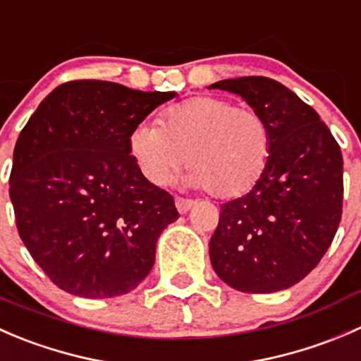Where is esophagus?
Instances as JSON below:
<instances>
[{
  "label": "esophagus",
  "instance_id": "esophagus-1",
  "mask_svg": "<svg viewBox=\"0 0 361 361\" xmlns=\"http://www.w3.org/2000/svg\"><path fill=\"white\" fill-rule=\"evenodd\" d=\"M192 205H195V202L191 198H182V196H177L176 198V207L180 214L188 212Z\"/></svg>",
  "mask_w": 361,
  "mask_h": 361
}]
</instances>
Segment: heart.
Segmentation results:
<instances>
[{"instance_id":"obj_1","label":"heart","mask_w":361,"mask_h":361,"mask_svg":"<svg viewBox=\"0 0 361 361\" xmlns=\"http://www.w3.org/2000/svg\"><path fill=\"white\" fill-rule=\"evenodd\" d=\"M130 152L152 184L165 185L185 165V184L216 198H238L265 173L272 131L255 109L219 96H195L166 109L156 124H138Z\"/></svg>"}]
</instances>
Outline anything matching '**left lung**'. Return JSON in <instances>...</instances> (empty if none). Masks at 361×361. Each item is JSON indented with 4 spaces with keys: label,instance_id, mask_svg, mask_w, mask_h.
<instances>
[{
    "label": "left lung",
    "instance_id": "8db88e82",
    "mask_svg": "<svg viewBox=\"0 0 361 361\" xmlns=\"http://www.w3.org/2000/svg\"><path fill=\"white\" fill-rule=\"evenodd\" d=\"M210 89L242 96L272 131L258 184L221 205L209 242L221 281L244 293L300 283L330 247L342 216V152L316 110L267 77L219 80Z\"/></svg>",
    "mask_w": 361,
    "mask_h": 361
}]
</instances>
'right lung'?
Returning a JSON list of instances; mask_svg holds the SVG:
<instances>
[{"instance_id":"add662e5","label":"right lung","mask_w":361,"mask_h":361,"mask_svg":"<svg viewBox=\"0 0 361 361\" xmlns=\"http://www.w3.org/2000/svg\"><path fill=\"white\" fill-rule=\"evenodd\" d=\"M176 96L71 80L20 131L10 176L17 230L61 290L112 298L151 272L156 242L179 212L173 196L145 179L130 156V135Z\"/></svg>"}]
</instances>
